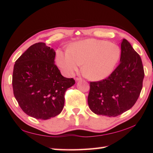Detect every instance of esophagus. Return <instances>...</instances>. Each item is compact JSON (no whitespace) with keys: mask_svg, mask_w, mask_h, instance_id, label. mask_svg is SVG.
Segmentation results:
<instances>
[{"mask_svg":"<svg viewBox=\"0 0 153 153\" xmlns=\"http://www.w3.org/2000/svg\"><path fill=\"white\" fill-rule=\"evenodd\" d=\"M75 79H76V81H79V80H82V78L81 77H76Z\"/></svg>","mask_w":153,"mask_h":153,"instance_id":"esophagus-1","label":"esophagus"}]
</instances>
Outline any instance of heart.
Masks as SVG:
<instances>
[{
	"label": "heart",
	"instance_id": "1",
	"mask_svg": "<svg viewBox=\"0 0 153 153\" xmlns=\"http://www.w3.org/2000/svg\"><path fill=\"white\" fill-rule=\"evenodd\" d=\"M121 56L120 46L109 41L94 38L71 44L69 50L56 51V62L67 76H71L83 65L88 78L100 81L113 71Z\"/></svg>",
	"mask_w": 153,
	"mask_h": 153
}]
</instances>
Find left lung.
Here are the masks:
<instances>
[{
  "label": "left lung",
  "instance_id": "8db88e82",
  "mask_svg": "<svg viewBox=\"0 0 153 153\" xmlns=\"http://www.w3.org/2000/svg\"><path fill=\"white\" fill-rule=\"evenodd\" d=\"M120 63L107 78L90 82L88 106L97 115L116 117L133 107L144 77L141 58L128 40L121 44Z\"/></svg>",
  "mask_w": 153,
  "mask_h": 153
}]
</instances>
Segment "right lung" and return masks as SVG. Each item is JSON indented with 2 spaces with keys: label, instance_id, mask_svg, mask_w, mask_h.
Returning <instances> with one entry per match:
<instances>
[{
  "label": "right lung",
  "instance_id": "right-lung-1",
  "mask_svg": "<svg viewBox=\"0 0 153 153\" xmlns=\"http://www.w3.org/2000/svg\"><path fill=\"white\" fill-rule=\"evenodd\" d=\"M55 51L45 43L30 46L15 61L13 73V94L27 115L46 120L60 114L65 92L75 84L62 76L55 65Z\"/></svg>",
  "mask_w": 153,
  "mask_h": 153
}]
</instances>
